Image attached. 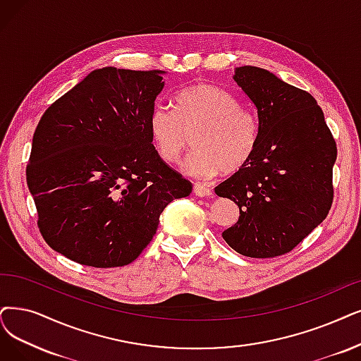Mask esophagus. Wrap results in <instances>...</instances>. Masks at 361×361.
<instances>
[{"label":"esophagus","instance_id":"1","mask_svg":"<svg viewBox=\"0 0 361 361\" xmlns=\"http://www.w3.org/2000/svg\"><path fill=\"white\" fill-rule=\"evenodd\" d=\"M194 194L197 197H210L212 195V191L207 188L206 185L203 183H195L194 185Z\"/></svg>","mask_w":361,"mask_h":361}]
</instances>
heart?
I'll use <instances>...</instances> for the list:
<instances>
[{
  "label": "heart",
  "instance_id": "1",
  "mask_svg": "<svg viewBox=\"0 0 361 361\" xmlns=\"http://www.w3.org/2000/svg\"><path fill=\"white\" fill-rule=\"evenodd\" d=\"M148 128L155 152L170 166L180 161L194 133L195 149L183 163V171L204 179L246 167L261 135L256 115L243 108L235 94L213 84H194L180 90L175 96V114L155 106Z\"/></svg>",
  "mask_w": 361,
  "mask_h": 361
}]
</instances>
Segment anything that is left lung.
Masks as SVG:
<instances>
[{"label":"left lung","instance_id":"obj_1","mask_svg":"<svg viewBox=\"0 0 361 361\" xmlns=\"http://www.w3.org/2000/svg\"><path fill=\"white\" fill-rule=\"evenodd\" d=\"M234 80L257 109L261 135L250 163L214 188L240 207L222 237L243 256L276 257L326 219L336 142L308 92L256 66L237 68Z\"/></svg>","mask_w":361,"mask_h":361}]
</instances>
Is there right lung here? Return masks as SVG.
Instances as JSON below:
<instances>
[{
	"label": "right lung",
	"mask_w": 361,
	"mask_h": 361,
	"mask_svg": "<svg viewBox=\"0 0 361 361\" xmlns=\"http://www.w3.org/2000/svg\"><path fill=\"white\" fill-rule=\"evenodd\" d=\"M163 71L96 69L35 128L26 182L49 246L81 265L133 262L192 183L154 149L148 118Z\"/></svg>",
	"instance_id": "1"
}]
</instances>
